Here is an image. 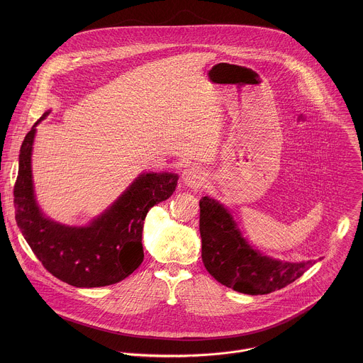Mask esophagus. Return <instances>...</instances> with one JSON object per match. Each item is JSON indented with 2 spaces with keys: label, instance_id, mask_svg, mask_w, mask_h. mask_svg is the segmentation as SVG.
<instances>
[{
  "label": "esophagus",
  "instance_id": "obj_1",
  "mask_svg": "<svg viewBox=\"0 0 363 363\" xmlns=\"http://www.w3.org/2000/svg\"><path fill=\"white\" fill-rule=\"evenodd\" d=\"M204 179H206V173L204 170L200 167V166H196V164H191L189 167H186L182 173V180L183 183L187 186V187H191V189H199L203 186L204 183Z\"/></svg>",
  "mask_w": 363,
  "mask_h": 363
}]
</instances>
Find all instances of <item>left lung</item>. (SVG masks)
I'll return each instance as SVG.
<instances>
[{
	"instance_id": "8db88e82",
	"label": "left lung",
	"mask_w": 363,
	"mask_h": 363,
	"mask_svg": "<svg viewBox=\"0 0 363 363\" xmlns=\"http://www.w3.org/2000/svg\"><path fill=\"white\" fill-rule=\"evenodd\" d=\"M201 257L222 285L247 295H265L301 278L315 262L272 259L256 250L240 232L230 211L211 197L200 200Z\"/></svg>"
}]
</instances>
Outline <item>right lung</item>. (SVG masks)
<instances>
[{
  "label": "right lung",
  "instance_id": "add662e5",
  "mask_svg": "<svg viewBox=\"0 0 363 363\" xmlns=\"http://www.w3.org/2000/svg\"><path fill=\"white\" fill-rule=\"evenodd\" d=\"M49 113L35 123L21 147L13 187L18 228L43 267L62 282L77 288L117 284L141 265L145 216L151 208L173 194L179 174L144 172L88 225L60 223L39 207L32 176L36 125Z\"/></svg>",
  "mask_w": 363,
  "mask_h": 363
}]
</instances>
